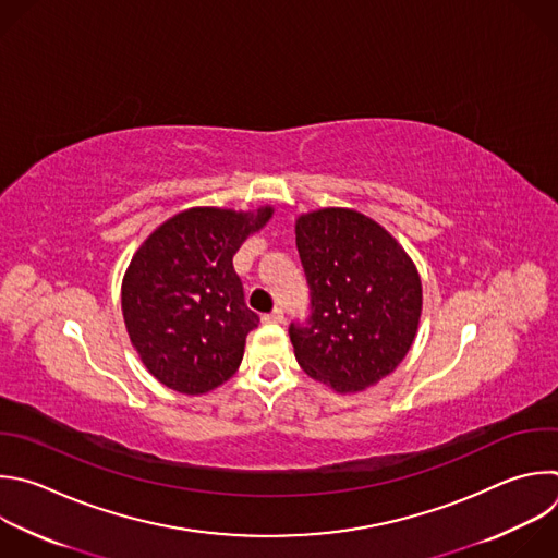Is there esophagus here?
<instances>
[{"mask_svg": "<svg viewBox=\"0 0 558 558\" xmlns=\"http://www.w3.org/2000/svg\"><path fill=\"white\" fill-rule=\"evenodd\" d=\"M263 319H265V322H271V324H280V322L284 319V313H282V308H274V311L267 313Z\"/></svg>", "mask_w": 558, "mask_h": 558, "instance_id": "1", "label": "esophagus"}]
</instances>
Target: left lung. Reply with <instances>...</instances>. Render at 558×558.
Returning <instances> with one entry per match:
<instances>
[{
	"instance_id": "left-lung-1",
	"label": "left lung",
	"mask_w": 558,
	"mask_h": 558,
	"mask_svg": "<svg viewBox=\"0 0 558 558\" xmlns=\"http://www.w3.org/2000/svg\"><path fill=\"white\" fill-rule=\"evenodd\" d=\"M295 245L311 289L308 322L289 326L300 367L339 395L377 386L418 332L414 260L386 228L350 208L300 215Z\"/></svg>"
}]
</instances>
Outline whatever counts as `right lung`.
<instances>
[{
    "mask_svg": "<svg viewBox=\"0 0 558 558\" xmlns=\"http://www.w3.org/2000/svg\"><path fill=\"white\" fill-rule=\"evenodd\" d=\"M274 208H191L163 221L122 278V315L144 367L168 390L206 395L243 361L258 315L245 306L232 258Z\"/></svg>",
    "mask_w": 558,
    "mask_h": 558,
    "instance_id": "1",
    "label": "right lung"
}]
</instances>
